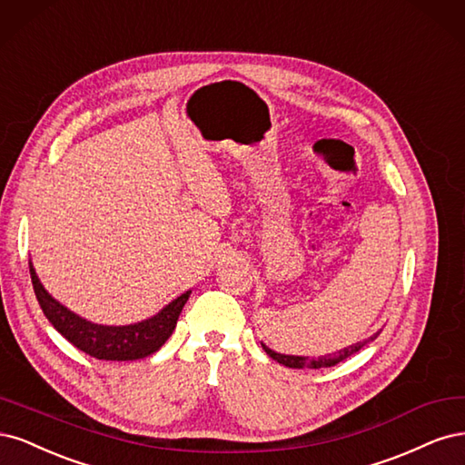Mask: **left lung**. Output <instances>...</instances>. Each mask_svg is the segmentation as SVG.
Wrapping results in <instances>:
<instances>
[{"mask_svg": "<svg viewBox=\"0 0 465 465\" xmlns=\"http://www.w3.org/2000/svg\"><path fill=\"white\" fill-rule=\"evenodd\" d=\"M377 336H379V332L374 334V336H371L369 340L353 343V346H348V348H343V350H340V351H336V353L322 355V357H317V359H314V357H312V359H311V357H302V355H283V353H276V351H272L271 348H266L264 343H262V350H264L268 355H271V357L274 359V361H278V363H282V365H286V367H290V369H322V367H332V365L343 361V359H348L350 355L357 353L359 350H361V348L365 346V343L372 341Z\"/></svg>", "mask_w": 465, "mask_h": 465, "instance_id": "8db88e82", "label": "left lung"}]
</instances>
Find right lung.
<instances>
[{
    "instance_id": "add662e5",
    "label": "right lung",
    "mask_w": 465,
    "mask_h": 465,
    "mask_svg": "<svg viewBox=\"0 0 465 465\" xmlns=\"http://www.w3.org/2000/svg\"><path fill=\"white\" fill-rule=\"evenodd\" d=\"M28 268H31V280L38 303L55 331L77 350L91 357L104 359V361H133V359H143L158 351L172 336L179 314H182V309L191 295V292L182 293L146 321L127 326H104L79 317V314L55 302L44 290L33 262H28Z\"/></svg>"
}]
</instances>
